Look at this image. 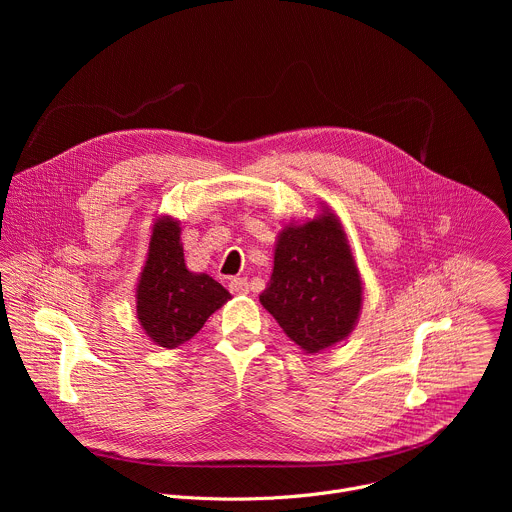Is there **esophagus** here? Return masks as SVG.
<instances>
[{
	"instance_id": "1",
	"label": "esophagus",
	"mask_w": 512,
	"mask_h": 512,
	"mask_svg": "<svg viewBox=\"0 0 512 512\" xmlns=\"http://www.w3.org/2000/svg\"><path fill=\"white\" fill-rule=\"evenodd\" d=\"M229 289L235 296H245V294H249V281L245 277H235V279H231Z\"/></svg>"
}]
</instances>
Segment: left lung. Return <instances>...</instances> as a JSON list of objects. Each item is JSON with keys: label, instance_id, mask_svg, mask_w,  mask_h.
Wrapping results in <instances>:
<instances>
[{"label": "left lung", "instance_id": "left-lung-1", "mask_svg": "<svg viewBox=\"0 0 512 512\" xmlns=\"http://www.w3.org/2000/svg\"><path fill=\"white\" fill-rule=\"evenodd\" d=\"M259 302L306 352L350 334L362 304V283L332 214L281 231L273 273Z\"/></svg>", "mask_w": 512, "mask_h": 512}]
</instances>
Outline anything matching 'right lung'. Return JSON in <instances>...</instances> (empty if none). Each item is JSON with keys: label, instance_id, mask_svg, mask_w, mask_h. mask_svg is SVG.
Listing matches in <instances>:
<instances>
[{"label": "right lung", "instance_id": "right-lung-1", "mask_svg": "<svg viewBox=\"0 0 512 512\" xmlns=\"http://www.w3.org/2000/svg\"><path fill=\"white\" fill-rule=\"evenodd\" d=\"M229 298L210 275L186 269L178 223L172 218L156 223L137 285V318L145 334L164 348H176L196 336Z\"/></svg>", "mask_w": 512, "mask_h": 512}]
</instances>
